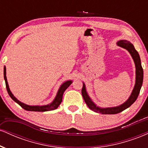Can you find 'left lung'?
Segmentation results:
<instances>
[{
    "mask_svg": "<svg viewBox=\"0 0 148 148\" xmlns=\"http://www.w3.org/2000/svg\"><path fill=\"white\" fill-rule=\"evenodd\" d=\"M117 44L120 47L127 49L130 53L132 58H133L136 65V84L133 91L132 92V95H131L130 98L127 99L126 102L123 103L120 106L116 107L102 108L97 107L92 101L88 95L87 92L86 90V86H85V84H84L82 90H81V93H82V96L84 97L85 102L86 103V104L88 105V106L89 107L90 109H91L92 111L97 112V113H101V114H117V113H120V112L123 111L126 108H129L136 100L143 84V70L141 62H140V56H139L138 53L137 52V51L134 48V45L131 44L130 42L127 41V40H120Z\"/></svg>",
    "mask_w": 148,
    "mask_h": 148,
    "instance_id": "left-lung-1",
    "label": "left lung"
}]
</instances>
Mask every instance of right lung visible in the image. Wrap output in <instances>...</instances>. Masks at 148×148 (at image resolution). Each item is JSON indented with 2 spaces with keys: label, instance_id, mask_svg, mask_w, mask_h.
Returning a JSON list of instances; mask_svg holds the SVG:
<instances>
[{
  "label": "right lung",
  "instance_id": "right-lung-1",
  "mask_svg": "<svg viewBox=\"0 0 148 148\" xmlns=\"http://www.w3.org/2000/svg\"><path fill=\"white\" fill-rule=\"evenodd\" d=\"M4 79L5 81V85H6V88L7 90H8V94L10 96V97L12 98L15 102H16L18 105H20L23 109L26 110V111H40V112H43V111H52V110L56 109L59 106V105L60 104L61 102H62V95H63L64 92L65 91V90L67 89V88L72 84V81H67L66 82H64L62 86H60V89H59L58 92L57 93V95L54 101H53L49 105H46V106H28V105L25 104V103L21 102L18 100L16 99L15 97L13 95L12 93L10 91V88H9V86H8V81H7V78H6V68L5 67H4Z\"/></svg>",
  "mask_w": 148,
  "mask_h": 148
}]
</instances>
